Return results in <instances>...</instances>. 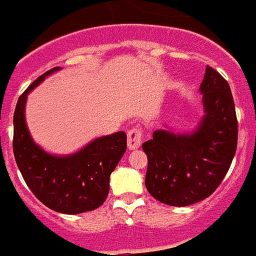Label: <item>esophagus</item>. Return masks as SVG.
Listing matches in <instances>:
<instances>
[{"instance_id": "1", "label": "esophagus", "mask_w": 256, "mask_h": 256, "mask_svg": "<svg viewBox=\"0 0 256 256\" xmlns=\"http://www.w3.org/2000/svg\"><path fill=\"white\" fill-rule=\"evenodd\" d=\"M143 132L139 128H134L128 132V150H138L142 144Z\"/></svg>"}]
</instances>
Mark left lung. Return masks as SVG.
Wrapping results in <instances>:
<instances>
[{
	"label": "left lung",
	"instance_id": "left-lung-1",
	"mask_svg": "<svg viewBox=\"0 0 256 256\" xmlns=\"http://www.w3.org/2000/svg\"><path fill=\"white\" fill-rule=\"evenodd\" d=\"M200 93L205 114L192 132L160 128L142 144L146 188L166 205L188 206L210 196L236 155L238 122L228 81L208 66Z\"/></svg>",
	"mask_w": 256,
	"mask_h": 256
}]
</instances>
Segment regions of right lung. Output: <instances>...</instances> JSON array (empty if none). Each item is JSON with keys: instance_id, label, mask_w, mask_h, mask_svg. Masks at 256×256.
<instances>
[{"instance_id": "obj_1", "label": "right lung", "mask_w": 256, "mask_h": 256, "mask_svg": "<svg viewBox=\"0 0 256 256\" xmlns=\"http://www.w3.org/2000/svg\"><path fill=\"white\" fill-rule=\"evenodd\" d=\"M60 70L55 67L39 76L18 98L13 151L27 186L42 204L64 214H78L94 210L106 200L110 175L126 152L128 139L124 132H114L93 139L70 155H54L34 142L24 116L27 96Z\"/></svg>"}]
</instances>
